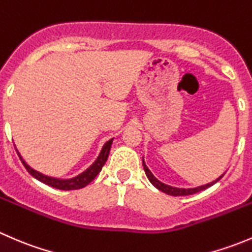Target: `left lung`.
Returning a JSON list of instances; mask_svg holds the SVG:
<instances>
[{
	"label": "left lung",
	"mask_w": 252,
	"mask_h": 252,
	"mask_svg": "<svg viewBox=\"0 0 252 252\" xmlns=\"http://www.w3.org/2000/svg\"><path fill=\"white\" fill-rule=\"evenodd\" d=\"M142 166H144V171L145 173H146V177L149 178V180L151 182V184L154 185L155 188H157L158 190H161L162 192H164V194H168V195H172V196H184V195H192L195 194V192H199L201 191V190H205L207 189V188H210L211 185H213L215 183H217L218 180L220 179V178L223 177V175H220V178H217L216 180H213L212 183H208V184H205V185H201V187H197V188H191V189H182V188H174V187H171V185H167V184H163V183L159 182L158 179H156L155 178V175L150 172V169L147 168V166L145 164L144 159H142Z\"/></svg>",
	"instance_id": "8db88e82"
}]
</instances>
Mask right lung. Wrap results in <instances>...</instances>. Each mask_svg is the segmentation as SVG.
Masks as SVG:
<instances>
[{"instance_id": "right-lung-1", "label": "right lung", "mask_w": 252, "mask_h": 252, "mask_svg": "<svg viewBox=\"0 0 252 252\" xmlns=\"http://www.w3.org/2000/svg\"><path fill=\"white\" fill-rule=\"evenodd\" d=\"M112 141H113V139H111V140H108L105 145H103V147H102V150H101L100 155H98L97 159H96V161L94 162V163L91 164V166L89 167L85 172H83L81 174H79L78 177L72 178V179H57V178H51V177H47V175L39 173V172H36L35 169H32V167H29L27 163H25L24 159L20 157L19 152H17V154H18V156H19L22 163L24 164L25 169H27V171L32 175V177L36 178L37 180L45 183L46 185H50V187L56 188V189L77 190V189H81V188L86 187L89 183H91L94 179H95L96 175L100 173L101 169H102V167H103V164H105L106 161H107L108 155H110Z\"/></svg>"}]
</instances>
